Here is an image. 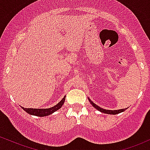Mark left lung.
<instances>
[{
  "instance_id": "obj_1",
  "label": "left lung",
  "mask_w": 150,
  "mask_h": 150,
  "mask_svg": "<svg viewBox=\"0 0 150 150\" xmlns=\"http://www.w3.org/2000/svg\"><path fill=\"white\" fill-rule=\"evenodd\" d=\"M88 100H89V102L91 103V105H93V106L96 109H97V110H98L99 111H100L101 112H104V113H106V114H112V115H116V114L120 113V112L125 111L126 109H127V108H125V109H120V110H105V109H103V108H102L98 106L96 104H95L93 101H91V100H90V98H88Z\"/></svg>"
}]
</instances>
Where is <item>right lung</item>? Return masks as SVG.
<instances>
[{"label":"right lung","mask_w":150,"mask_h":150,"mask_svg":"<svg viewBox=\"0 0 150 150\" xmlns=\"http://www.w3.org/2000/svg\"><path fill=\"white\" fill-rule=\"evenodd\" d=\"M65 97H66V96H65L61 101H60L59 103H58L56 105L50 108H47V109L25 108H23V107H22V108H23L25 112H28V114H30V115L39 116V117H44V116H47V115H50V114L53 113V112L56 111V110H59V108H61L62 105H63L64 103Z\"/></svg>","instance_id":"obj_1"}]
</instances>
